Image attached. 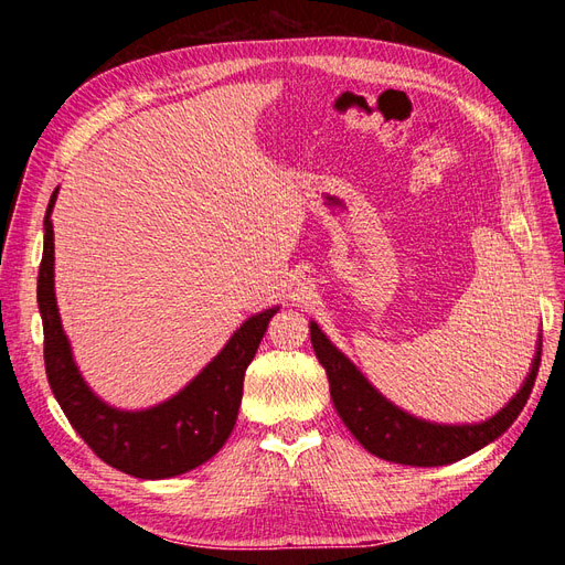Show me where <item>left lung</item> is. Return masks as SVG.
I'll return each instance as SVG.
<instances>
[{
  "mask_svg": "<svg viewBox=\"0 0 565 565\" xmlns=\"http://www.w3.org/2000/svg\"><path fill=\"white\" fill-rule=\"evenodd\" d=\"M311 344L320 365L328 372L337 413L358 443L372 455L409 467L452 465L502 436L527 403L542 355V351H537L523 388L492 419L471 426H443L409 417L396 405H391L382 393L372 388L349 358L330 344V339L320 332L316 322H311Z\"/></svg>",
  "mask_w": 565,
  "mask_h": 565,
  "instance_id": "8db88e82",
  "label": "left lung"
}]
</instances>
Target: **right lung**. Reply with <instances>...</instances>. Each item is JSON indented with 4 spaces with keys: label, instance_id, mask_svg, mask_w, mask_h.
<instances>
[{
    "label": "right lung",
    "instance_id": "1",
    "mask_svg": "<svg viewBox=\"0 0 565 565\" xmlns=\"http://www.w3.org/2000/svg\"><path fill=\"white\" fill-rule=\"evenodd\" d=\"M44 216V252L38 276V303L44 328V367L51 391L82 440L117 471L136 478H172L214 457L228 440L243 401L245 370L259 349L270 318L268 309L249 318L228 344L174 398L143 413H122L98 401L73 363L54 295V226Z\"/></svg>",
    "mask_w": 565,
    "mask_h": 565
}]
</instances>
